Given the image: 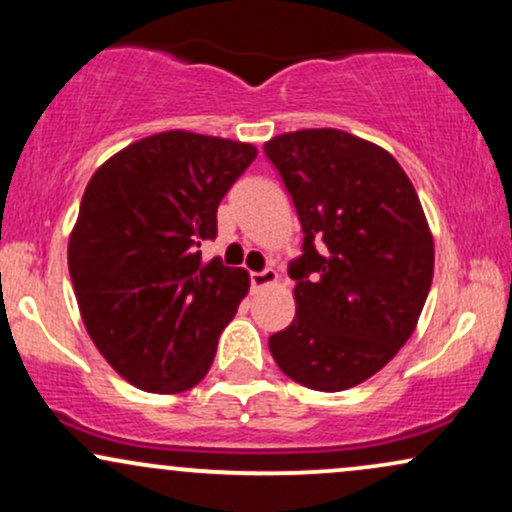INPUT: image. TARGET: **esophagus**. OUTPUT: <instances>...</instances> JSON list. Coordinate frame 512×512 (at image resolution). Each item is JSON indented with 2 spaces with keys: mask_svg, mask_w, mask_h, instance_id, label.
Masks as SVG:
<instances>
[{
  "mask_svg": "<svg viewBox=\"0 0 512 512\" xmlns=\"http://www.w3.org/2000/svg\"><path fill=\"white\" fill-rule=\"evenodd\" d=\"M276 279H279V274H276L274 269H262V272H252L250 274V284H252V289H255V291L267 289V286H274Z\"/></svg>",
  "mask_w": 512,
  "mask_h": 512,
  "instance_id": "1",
  "label": "esophagus"
}]
</instances>
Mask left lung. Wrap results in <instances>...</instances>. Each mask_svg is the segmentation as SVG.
I'll use <instances>...</instances> for the list:
<instances>
[{"label": "left lung", "instance_id": "left-lung-1", "mask_svg": "<svg viewBox=\"0 0 512 512\" xmlns=\"http://www.w3.org/2000/svg\"><path fill=\"white\" fill-rule=\"evenodd\" d=\"M264 154L303 228V255L289 267L296 317L269 351L310 390H349L416 330L436 257L426 214L392 154L342 129L279 134Z\"/></svg>", "mask_w": 512, "mask_h": 512}]
</instances>
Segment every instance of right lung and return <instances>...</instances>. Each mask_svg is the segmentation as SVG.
I'll return each mask as SVG.
<instances>
[{"label":"right lung","instance_id":"right-lung-1","mask_svg":"<svg viewBox=\"0 0 512 512\" xmlns=\"http://www.w3.org/2000/svg\"><path fill=\"white\" fill-rule=\"evenodd\" d=\"M252 144L170 129L125 146L88 180L67 262L88 337L127 383L156 395L195 387L250 276L219 257L216 209Z\"/></svg>","mask_w":512,"mask_h":512}]
</instances>
